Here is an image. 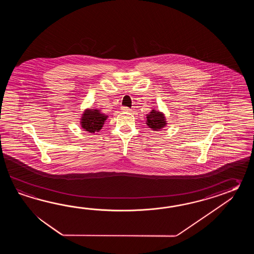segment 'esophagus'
Returning <instances> with one entry per match:
<instances>
[{
    "instance_id": "34e87169",
    "label": "esophagus",
    "mask_w": 254,
    "mask_h": 254,
    "mask_svg": "<svg viewBox=\"0 0 254 254\" xmlns=\"http://www.w3.org/2000/svg\"><path fill=\"white\" fill-rule=\"evenodd\" d=\"M122 111L123 112H130V109L128 108V107H125V106H124V107H122Z\"/></svg>"
}]
</instances>
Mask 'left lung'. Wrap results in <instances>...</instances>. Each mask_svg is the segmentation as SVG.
Listing matches in <instances>:
<instances>
[{
    "mask_svg": "<svg viewBox=\"0 0 254 254\" xmlns=\"http://www.w3.org/2000/svg\"><path fill=\"white\" fill-rule=\"evenodd\" d=\"M146 118H147L146 124L153 130H161L167 125L164 114L155 110H152L150 114H147Z\"/></svg>",
    "mask_w": 254,
    "mask_h": 254,
    "instance_id": "left-lung-1",
    "label": "left lung"
}]
</instances>
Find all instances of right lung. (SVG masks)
<instances>
[{
  "instance_id": "right-lung-1",
  "label": "right lung",
  "mask_w": 254,
  "mask_h": 254,
  "mask_svg": "<svg viewBox=\"0 0 254 254\" xmlns=\"http://www.w3.org/2000/svg\"><path fill=\"white\" fill-rule=\"evenodd\" d=\"M107 116L104 114H101L99 110L87 109L82 114L81 118V125L84 130L94 133L102 129Z\"/></svg>"
}]
</instances>
